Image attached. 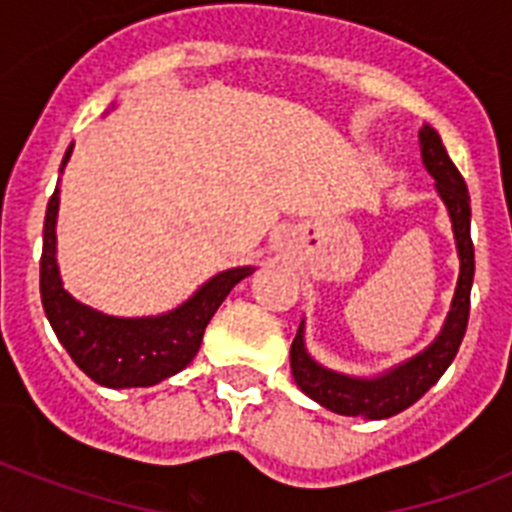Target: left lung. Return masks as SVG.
Instances as JSON below:
<instances>
[{
	"label": "left lung",
	"instance_id": "1",
	"mask_svg": "<svg viewBox=\"0 0 512 512\" xmlns=\"http://www.w3.org/2000/svg\"><path fill=\"white\" fill-rule=\"evenodd\" d=\"M420 153H423L425 169L431 171V176L436 179L438 194L449 207L451 223H454L456 248H459L461 259L454 305H451L449 320L443 325L441 336L425 348L423 354H418L408 364L397 366L390 374L377 379L343 377V374L328 372L320 364H315L307 356L305 343H302L300 323L295 341H292V351H289L292 377H295L297 387L307 397H312L323 408L333 410L338 415H364V418L379 420L410 408L449 369L461 346V338L467 333L469 292H472L474 279V243L472 235H469V217H472L469 189L464 176L459 174V169H456L446 148H443L441 135L428 128V125H423V130H420Z\"/></svg>",
	"mask_w": 512,
	"mask_h": 512
}]
</instances>
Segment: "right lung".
I'll use <instances>...</instances> for the list:
<instances>
[{"mask_svg": "<svg viewBox=\"0 0 512 512\" xmlns=\"http://www.w3.org/2000/svg\"><path fill=\"white\" fill-rule=\"evenodd\" d=\"M69 146L63 164L71 158ZM56 215L58 187L48 200L40 256V300L56 330L58 341L69 351L81 372L104 387H151L184 366L200 351L202 336L235 284L251 274V266L228 269L212 277L205 287L158 318H112L81 305L61 287L56 266Z\"/></svg>", "mask_w": 512, "mask_h": 512, "instance_id": "add662e5", "label": "right lung"}]
</instances>
